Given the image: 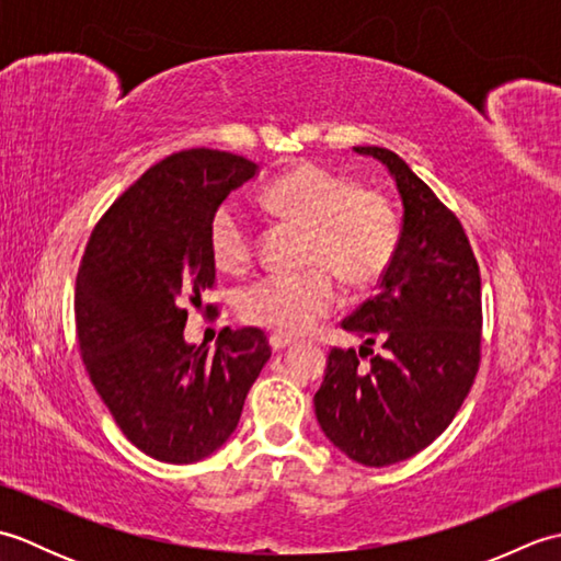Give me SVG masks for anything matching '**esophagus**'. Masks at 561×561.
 <instances>
[{
  "mask_svg": "<svg viewBox=\"0 0 561 561\" xmlns=\"http://www.w3.org/2000/svg\"><path fill=\"white\" fill-rule=\"evenodd\" d=\"M296 340L294 337H289V335H277V332H274V335H270V344H272V350L274 352H282V350H287V347H291Z\"/></svg>",
  "mask_w": 561,
  "mask_h": 561,
  "instance_id": "1",
  "label": "esophagus"
}]
</instances>
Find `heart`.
Wrapping results in <instances>:
<instances>
[{
    "label": "heart",
    "mask_w": 561,
    "mask_h": 561,
    "mask_svg": "<svg viewBox=\"0 0 561 561\" xmlns=\"http://www.w3.org/2000/svg\"><path fill=\"white\" fill-rule=\"evenodd\" d=\"M274 217L308 229L306 272H272L248 284L238 299L245 323L277 335H304L340 306L337 273L366 289L390 270L400 245V219L390 199L374 187H356L318 163H299L262 190ZM214 265L241 272L255 257L257 238L236 199L214 207L207 224Z\"/></svg>",
    "instance_id": "obj_1"
}]
</instances>
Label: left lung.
<instances>
[{"label":"left lung","mask_w":561,"mask_h":561,"mask_svg":"<svg viewBox=\"0 0 561 561\" xmlns=\"http://www.w3.org/2000/svg\"><path fill=\"white\" fill-rule=\"evenodd\" d=\"M354 151L383 161L396 178L400 245L378 294L342 320L364 347L330 350L313 402L344 456L383 468L436 440L468 398L482 359V282L462 224L434 190L390 149Z\"/></svg>","instance_id":"left-lung-1"}]
</instances>
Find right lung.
<instances>
[{
    "instance_id": "right-lung-1",
    "label": "right lung",
    "mask_w": 561,
    "mask_h": 561,
    "mask_svg": "<svg viewBox=\"0 0 561 561\" xmlns=\"http://www.w3.org/2000/svg\"><path fill=\"white\" fill-rule=\"evenodd\" d=\"M255 173L253 161L229 151L171 153L113 202L79 262L83 366L121 432L161 462L217 450L272 354L260 328H224L214 352L183 340L185 304L199 306L217 279L211 211Z\"/></svg>"
}]
</instances>
